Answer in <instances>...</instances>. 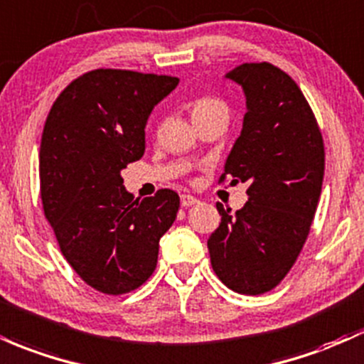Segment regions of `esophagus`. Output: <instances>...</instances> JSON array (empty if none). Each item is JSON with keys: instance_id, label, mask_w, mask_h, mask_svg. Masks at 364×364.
Here are the masks:
<instances>
[{"instance_id": "1", "label": "esophagus", "mask_w": 364, "mask_h": 364, "mask_svg": "<svg viewBox=\"0 0 364 364\" xmlns=\"http://www.w3.org/2000/svg\"><path fill=\"white\" fill-rule=\"evenodd\" d=\"M179 202H181V207H191L195 205V203H198V198H195L193 195L183 193L181 197H179Z\"/></svg>"}]
</instances>
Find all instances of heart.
I'll use <instances>...</instances> for the list:
<instances>
[{
  "mask_svg": "<svg viewBox=\"0 0 364 364\" xmlns=\"http://www.w3.org/2000/svg\"><path fill=\"white\" fill-rule=\"evenodd\" d=\"M191 115L193 117H198V115H203V117H221L228 121L230 119V107L219 98H202L193 105Z\"/></svg>",
  "mask_w": 364,
  "mask_h": 364,
  "instance_id": "1",
  "label": "heart"
}]
</instances>
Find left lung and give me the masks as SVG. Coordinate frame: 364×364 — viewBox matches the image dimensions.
<instances>
[{
	"instance_id": "8db88e82",
	"label": "left lung",
	"mask_w": 364,
	"mask_h": 364,
	"mask_svg": "<svg viewBox=\"0 0 364 364\" xmlns=\"http://www.w3.org/2000/svg\"><path fill=\"white\" fill-rule=\"evenodd\" d=\"M245 95L242 133L225 162L231 185L247 183L249 202L207 240L219 279L238 294L274 289L301 254L316 213L325 149L316 119L289 74L271 63H242L226 72Z\"/></svg>"
}]
</instances>
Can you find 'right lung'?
<instances>
[{
    "label": "right lung",
    "instance_id": "1",
    "mask_svg": "<svg viewBox=\"0 0 364 364\" xmlns=\"http://www.w3.org/2000/svg\"><path fill=\"white\" fill-rule=\"evenodd\" d=\"M178 82L171 75L91 70L60 93L46 117L43 209L63 257L98 292L119 295L145 283L178 214L176 191L134 200L121 176L141 159L151 110Z\"/></svg>",
    "mask_w": 364,
    "mask_h": 364
}]
</instances>
